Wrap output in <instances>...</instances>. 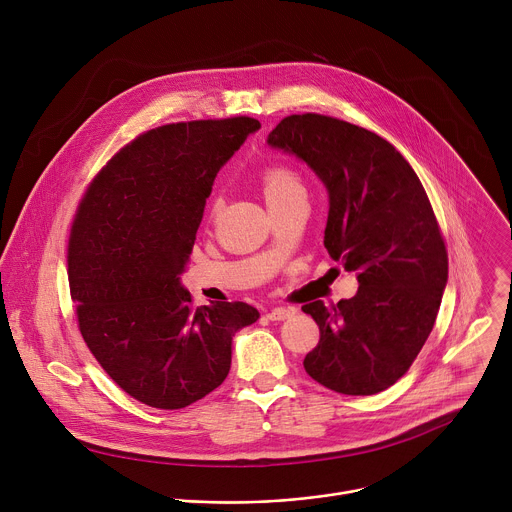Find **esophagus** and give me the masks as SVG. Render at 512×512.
I'll return each mask as SVG.
<instances>
[{"label": "esophagus", "instance_id": "1", "mask_svg": "<svg viewBox=\"0 0 512 512\" xmlns=\"http://www.w3.org/2000/svg\"><path fill=\"white\" fill-rule=\"evenodd\" d=\"M294 314H296V308L278 306V308H272V310L268 312V318H270V320H286V318H290V316H294Z\"/></svg>", "mask_w": 512, "mask_h": 512}]
</instances>
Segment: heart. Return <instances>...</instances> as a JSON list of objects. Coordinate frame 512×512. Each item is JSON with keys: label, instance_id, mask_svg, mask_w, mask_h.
Masks as SVG:
<instances>
[{"label": "heart", "instance_id": "b5f03b06", "mask_svg": "<svg viewBox=\"0 0 512 512\" xmlns=\"http://www.w3.org/2000/svg\"><path fill=\"white\" fill-rule=\"evenodd\" d=\"M300 192H302V186L290 168L274 166V168H268L262 176V194H264V200L268 206L282 202ZM210 212L212 214L216 212V204L212 206Z\"/></svg>", "mask_w": 512, "mask_h": 512}]
</instances>
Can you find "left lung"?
<instances>
[{
    "label": "left lung",
    "instance_id": "1",
    "mask_svg": "<svg viewBox=\"0 0 512 512\" xmlns=\"http://www.w3.org/2000/svg\"><path fill=\"white\" fill-rule=\"evenodd\" d=\"M266 144L304 162L324 184V246L358 278L352 298L302 306L320 328L304 370L340 394L382 392L424 346L448 280L428 196L390 142L336 118L288 116Z\"/></svg>",
    "mask_w": 512,
    "mask_h": 512
}]
</instances>
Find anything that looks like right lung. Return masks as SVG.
Instances as JSON below:
<instances>
[{
  "label": "right lung",
  "instance_id": "right-lung-1",
  "mask_svg": "<svg viewBox=\"0 0 512 512\" xmlns=\"http://www.w3.org/2000/svg\"><path fill=\"white\" fill-rule=\"evenodd\" d=\"M258 130L254 118L152 130L108 162L78 208L68 278L80 332L148 406L184 408L218 388L236 332L260 318L246 302L194 308L182 286L214 180Z\"/></svg>",
  "mask_w": 512,
  "mask_h": 512
}]
</instances>
